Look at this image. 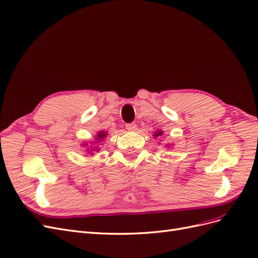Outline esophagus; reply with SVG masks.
Segmentation results:
<instances>
[{
  "instance_id": "obj_1",
  "label": "esophagus",
  "mask_w": 258,
  "mask_h": 258,
  "mask_svg": "<svg viewBox=\"0 0 258 258\" xmlns=\"http://www.w3.org/2000/svg\"><path fill=\"white\" fill-rule=\"evenodd\" d=\"M126 128L128 131H135L137 129V124L135 122H131V123H127L126 124Z\"/></svg>"
}]
</instances>
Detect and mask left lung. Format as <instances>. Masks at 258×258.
<instances>
[{
  "mask_svg": "<svg viewBox=\"0 0 258 258\" xmlns=\"http://www.w3.org/2000/svg\"><path fill=\"white\" fill-rule=\"evenodd\" d=\"M162 135H163V131L162 130H157V131H155V134L153 135L155 138H158V137H162ZM168 148L171 146V144H167L166 145Z\"/></svg>",
  "mask_w": 258,
  "mask_h": 258,
  "instance_id": "8db88e82",
  "label": "left lung"
}]
</instances>
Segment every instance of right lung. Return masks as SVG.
Returning <instances> with one entry per match:
<instances>
[{
	"label": "right lung",
	"instance_id": "1",
	"mask_svg": "<svg viewBox=\"0 0 258 258\" xmlns=\"http://www.w3.org/2000/svg\"><path fill=\"white\" fill-rule=\"evenodd\" d=\"M107 136V132L106 131H104V130H101V131H98V134L96 135V137H95V141H91V142H89L91 145H89L88 143H83L82 144V146H86L87 147L88 146V148H87V151L89 152V154H91V153H93V152H99V150H100V147H99V145H100V143L103 141V140L105 139V137Z\"/></svg>",
	"mask_w": 258,
	"mask_h": 258
}]
</instances>
